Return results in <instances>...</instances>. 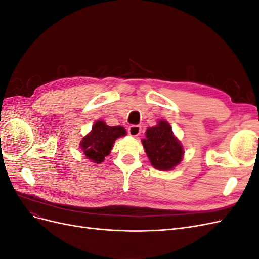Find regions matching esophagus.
Returning a JSON list of instances; mask_svg holds the SVG:
<instances>
[{
    "label": "esophagus",
    "mask_w": 259,
    "mask_h": 259,
    "mask_svg": "<svg viewBox=\"0 0 259 259\" xmlns=\"http://www.w3.org/2000/svg\"><path fill=\"white\" fill-rule=\"evenodd\" d=\"M140 133H142V127L138 126V125H133V126L128 127V134L133 137L140 135Z\"/></svg>",
    "instance_id": "obj_1"
}]
</instances>
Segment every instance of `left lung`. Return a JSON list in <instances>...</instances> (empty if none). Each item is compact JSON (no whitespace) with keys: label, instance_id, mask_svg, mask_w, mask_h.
Listing matches in <instances>:
<instances>
[{"label":"left lung","instance_id":"obj_1","mask_svg":"<svg viewBox=\"0 0 259 259\" xmlns=\"http://www.w3.org/2000/svg\"><path fill=\"white\" fill-rule=\"evenodd\" d=\"M142 144L151 165L159 170L174 169L184 159V147L165 120L148 127Z\"/></svg>","mask_w":259,"mask_h":259}]
</instances>
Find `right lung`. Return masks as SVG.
Listing matches in <instances>:
<instances>
[{"label": "right lung", "mask_w": 259, "mask_h": 259, "mask_svg": "<svg viewBox=\"0 0 259 259\" xmlns=\"http://www.w3.org/2000/svg\"><path fill=\"white\" fill-rule=\"evenodd\" d=\"M126 130L122 126H108L103 120L94 123L89 134L80 143V148L86 159L93 163L100 164L110 154L115 140L126 135Z\"/></svg>", "instance_id": "add662e5"}]
</instances>
